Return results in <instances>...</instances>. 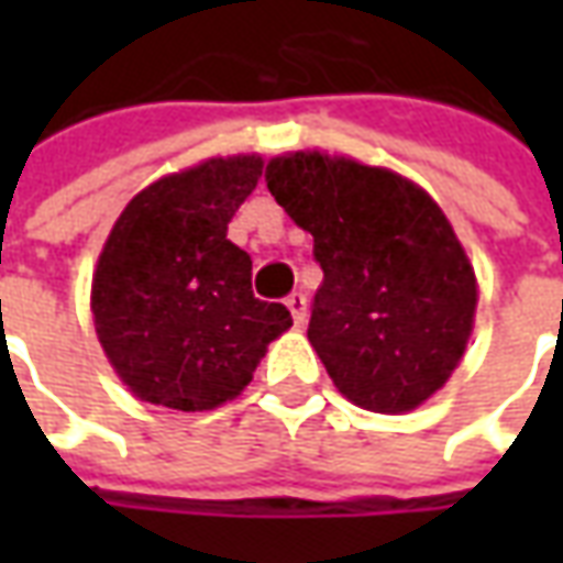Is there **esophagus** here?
Here are the masks:
<instances>
[{
	"label": "esophagus",
	"mask_w": 563,
	"mask_h": 563,
	"mask_svg": "<svg viewBox=\"0 0 563 563\" xmlns=\"http://www.w3.org/2000/svg\"><path fill=\"white\" fill-rule=\"evenodd\" d=\"M286 307H289V313H292L295 325L301 329L307 322V295L305 292H292L286 298Z\"/></svg>",
	"instance_id": "34e87169"
}]
</instances>
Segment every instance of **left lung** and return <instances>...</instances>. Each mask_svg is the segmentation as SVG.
<instances>
[{
    "label": "left lung",
    "instance_id": "1",
    "mask_svg": "<svg viewBox=\"0 0 563 563\" xmlns=\"http://www.w3.org/2000/svg\"><path fill=\"white\" fill-rule=\"evenodd\" d=\"M271 196L313 234L322 286L307 338L350 401L407 413L459 367L476 277L434 198L386 168L322 153L268 162Z\"/></svg>",
    "mask_w": 563,
    "mask_h": 563
}]
</instances>
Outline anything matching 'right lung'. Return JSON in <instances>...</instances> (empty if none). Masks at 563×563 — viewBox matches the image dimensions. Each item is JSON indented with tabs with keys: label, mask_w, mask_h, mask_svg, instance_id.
<instances>
[{
	"label": "right lung",
	"mask_w": 563,
	"mask_h": 563,
	"mask_svg": "<svg viewBox=\"0 0 563 563\" xmlns=\"http://www.w3.org/2000/svg\"><path fill=\"white\" fill-rule=\"evenodd\" d=\"M258 177V156L201 162L139 192L108 234L96 334L141 401L184 413L232 401L292 325L286 307L253 295V258L225 238Z\"/></svg>",
	"instance_id": "obj_1"
}]
</instances>
